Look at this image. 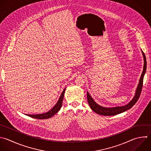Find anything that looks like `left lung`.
<instances>
[{
  "label": "left lung",
  "mask_w": 151,
  "mask_h": 151,
  "mask_svg": "<svg viewBox=\"0 0 151 151\" xmlns=\"http://www.w3.org/2000/svg\"><path fill=\"white\" fill-rule=\"evenodd\" d=\"M142 54L143 56V59H144V66H143V72L142 73L141 77L139 80V83L138 84L135 95L133 97V99L126 105L123 106H120V107H112V108H107V107H101L99 105H98L92 99V97L90 96L89 93L87 92V100L89 106H90V108L93 110L94 112L99 114L103 115V116H113L116 115L119 113H121L122 112H124L129 109H130L133 105L136 103V101L138 100L141 91L142 89V86H143V77L144 75L145 74L146 70V57L143 51Z\"/></svg>",
  "instance_id": "1"
}]
</instances>
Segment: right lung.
I'll return each instance as SVG.
<instances>
[{"mask_svg": "<svg viewBox=\"0 0 151 151\" xmlns=\"http://www.w3.org/2000/svg\"><path fill=\"white\" fill-rule=\"evenodd\" d=\"M65 90V88H64V90L62 92V93H61V94L60 97V99H59L58 101H57V103H56V104L53 107V108H52L48 112H47L45 113H44V114H26V115H28V116H29L31 117H33V118L37 119H48V118L51 117L52 116H53L54 114H55L60 110V109L62 106V103H63V98H64Z\"/></svg>", "mask_w": 151, "mask_h": 151, "instance_id": "right-lung-1", "label": "right lung"}]
</instances>
